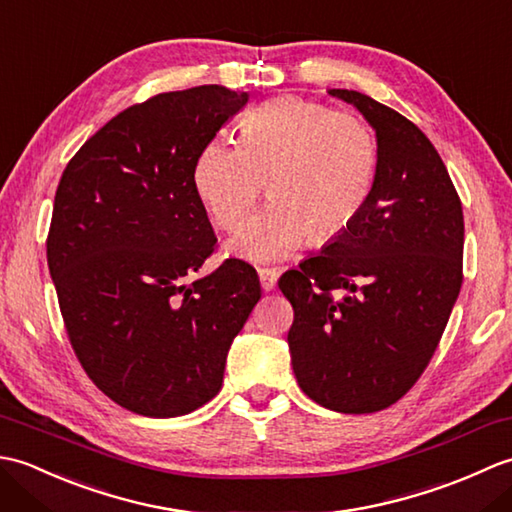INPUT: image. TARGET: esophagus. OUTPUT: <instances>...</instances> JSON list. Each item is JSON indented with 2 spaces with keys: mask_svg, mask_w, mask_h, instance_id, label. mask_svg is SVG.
Instances as JSON below:
<instances>
[{
  "mask_svg": "<svg viewBox=\"0 0 512 512\" xmlns=\"http://www.w3.org/2000/svg\"><path fill=\"white\" fill-rule=\"evenodd\" d=\"M259 281H262V288L268 292L277 286V279H279V270L277 268H259L257 270Z\"/></svg>",
  "mask_w": 512,
  "mask_h": 512,
  "instance_id": "esophagus-1",
  "label": "esophagus"
}]
</instances>
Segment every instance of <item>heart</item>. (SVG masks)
Listing matches in <instances>:
<instances>
[{
	"label": "heart",
	"instance_id": "b5f03b06",
	"mask_svg": "<svg viewBox=\"0 0 512 512\" xmlns=\"http://www.w3.org/2000/svg\"><path fill=\"white\" fill-rule=\"evenodd\" d=\"M376 169L378 145L363 118L281 96L242 118L237 143L204 145L193 184L213 224L235 231L266 180L270 200L235 235L231 250L275 262L308 235L321 244L343 233L363 211Z\"/></svg>",
	"mask_w": 512,
	"mask_h": 512
}]
</instances>
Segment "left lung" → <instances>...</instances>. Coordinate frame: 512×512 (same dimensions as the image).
Masks as SVG:
<instances>
[{
    "instance_id": "8db88e82",
    "label": "left lung",
    "mask_w": 512,
    "mask_h": 512,
    "mask_svg": "<svg viewBox=\"0 0 512 512\" xmlns=\"http://www.w3.org/2000/svg\"><path fill=\"white\" fill-rule=\"evenodd\" d=\"M374 127L378 169L356 220L281 275L297 383L341 413L387 409L416 385L462 288L460 195L431 140L391 107L330 90Z\"/></svg>"
}]
</instances>
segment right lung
I'll list each match as a JSON object with an SVG mask.
<instances>
[{
    "mask_svg": "<svg viewBox=\"0 0 512 512\" xmlns=\"http://www.w3.org/2000/svg\"><path fill=\"white\" fill-rule=\"evenodd\" d=\"M246 103L248 92L200 85L127 107L85 140L54 195L48 268L72 350L107 398L140 416L209 402L262 297L242 259L193 279L217 242L195 158Z\"/></svg>",
    "mask_w": 512,
    "mask_h": 512,
    "instance_id": "1",
    "label": "right lung"
}]
</instances>
